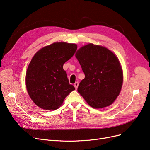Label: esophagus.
Returning a JSON list of instances; mask_svg holds the SVG:
<instances>
[{
    "mask_svg": "<svg viewBox=\"0 0 150 150\" xmlns=\"http://www.w3.org/2000/svg\"><path fill=\"white\" fill-rule=\"evenodd\" d=\"M78 85H79V83L78 82H76L75 83H74V87H75V88L77 89V88H78Z\"/></svg>",
    "mask_w": 150,
    "mask_h": 150,
    "instance_id": "34e87169",
    "label": "esophagus"
}]
</instances>
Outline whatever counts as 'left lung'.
Returning a JSON list of instances; mask_svg holds the SVG:
<instances>
[{"label": "left lung", "mask_w": 150, "mask_h": 150, "mask_svg": "<svg viewBox=\"0 0 150 150\" xmlns=\"http://www.w3.org/2000/svg\"><path fill=\"white\" fill-rule=\"evenodd\" d=\"M76 57L85 74L78 93L92 108L111 105L119 96L123 81L118 59L106 47L93 44L78 49Z\"/></svg>", "instance_id": "8db88e82"}]
</instances>
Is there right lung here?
Returning a JSON list of instances; mask_svg holds the SVG:
<instances>
[{"label": "right lung", "instance_id": "1", "mask_svg": "<svg viewBox=\"0 0 150 150\" xmlns=\"http://www.w3.org/2000/svg\"><path fill=\"white\" fill-rule=\"evenodd\" d=\"M77 47L75 44L55 42L40 49L32 59L26 72V88L39 108L56 110L75 89L69 83L63 65L73 56Z\"/></svg>", "mask_w": 150, "mask_h": 150}]
</instances>
